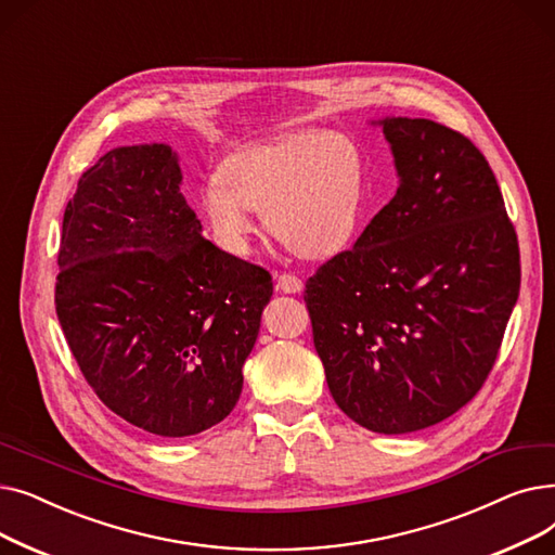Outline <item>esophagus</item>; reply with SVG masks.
Listing matches in <instances>:
<instances>
[{
    "label": "esophagus",
    "mask_w": 555,
    "mask_h": 555,
    "mask_svg": "<svg viewBox=\"0 0 555 555\" xmlns=\"http://www.w3.org/2000/svg\"><path fill=\"white\" fill-rule=\"evenodd\" d=\"M278 288L284 294H300L302 292V280L292 273H282L278 278Z\"/></svg>",
    "instance_id": "34e87169"
}]
</instances>
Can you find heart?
Here are the masks:
<instances>
[{"label": "heart", "mask_w": 555, "mask_h": 555, "mask_svg": "<svg viewBox=\"0 0 555 555\" xmlns=\"http://www.w3.org/2000/svg\"><path fill=\"white\" fill-rule=\"evenodd\" d=\"M367 157L350 133L300 130L250 142L207 176L198 205L219 246L244 255L255 209L296 255L325 259L346 250L361 230Z\"/></svg>", "instance_id": "obj_1"}]
</instances>
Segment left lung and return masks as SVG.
Returning a JSON list of instances; mask_svg holds the SVG:
<instances>
[{"label": "left lung", "instance_id": "obj_1", "mask_svg": "<svg viewBox=\"0 0 555 555\" xmlns=\"http://www.w3.org/2000/svg\"><path fill=\"white\" fill-rule=\"evenodd\" d=\"M371 124L398 192L307 280L305 302L334 402L390 436L438 425L479 392L519 296V248L467 138L431 119Z\"/></svg>", "mask_w": 555, "mask_h": 555}]
</instances>
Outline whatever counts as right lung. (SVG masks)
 <instances>
[{
    "instance_id": "right-lung-1",
    "label": "right lung",
    "mask_w": 555,
    "mask_h": 555,
    "mask_svg": "<svg viewBox=\"0 0 555 555\" xmlns=\"http://www.w3.org/2000/svg\"><path fill=\"white\" fill-rule=\"evenodd\" d=\"M169 144L99 157L65 207L56 313L99 400L149 434L219 425L242 395V367L269 271L203 236Z\"/></svg>"
}]
</instances>
